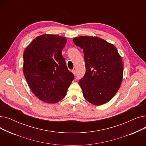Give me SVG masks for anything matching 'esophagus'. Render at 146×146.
Here are the masks:
<instances>
[{"label": "esophagus", "instance_id": "esophagus-1", "mask_svg": "<svg viewBox=\"0 0 146 146\" xmlns=\"http://www.w3.org/2000/svg\"><path fill=\"white\" fill-rule=\"evenodd\" d=\"M72 73L74 74V75H76V70H72Z\"/></svg>", "mask_w": 146, "mask_h": 146}]
</instances>
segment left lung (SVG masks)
I'll return each mask as SVG.
<instances>
[{
    "instance_id": "left-lung-1",
    "label": "left lung",
    "mask_w": 146,
    "mask_h": 146,
    "mask_svg": "<svg viewBox=\"0 0 146 146\" xmlns=\"http://www.w3.org/2000/svg\"><path fill=\"white\" fill-rule=\"evenodd\" d=\"M73 41L83 50L86 73L79 80L86 100L95 105L110 101L120 88L123 64L115 46L96 36H80Z\"/></svg>"
}]
</instances>
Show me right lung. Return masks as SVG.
I'll use <instances>...</instances> for the list:
<instances>
[{"mask_svg":"<svg viewBox=\"0 0 146 146\" xmlns=\"http://www.w3.org/2000/svg\"><path fill=\"white\" fill-rule=\"evenodd\" d=\"M66 42L64 37L44 34L35 38L24 52L25 78L34 94L44 102L63 99L74 78L62 56Z\"/></svg>","mask_w":146,"mask_h":146,"instance_id":"add662e5","label":"right lung"}]
</instances>
